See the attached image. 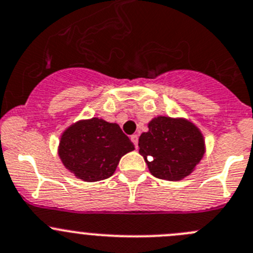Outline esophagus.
Listing matches in <instances>:
<instances>
[{
    "instance_id": "34e87169",
    "label": "esophagus",
    "mask_w": 253,
    "mask_h": 253,
    "mask_svg": "<svg viewBox=\"0 0 253 253\" xmlns=\"http://www.w3.org/2000/svg\"><path fill=\"white\" fill-rule=\"evenodd\" d=\"M131 141H132V142H133L134 147L137 148V146H138V134H132V136H131Z\"/></svg>"
}]
</instances>
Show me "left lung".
I'll return each instance as SVG.
<instances>
[{"label": "left lung", "instance_id": "1", "mask_svg": "<svg viewBox=\"0 0 253 253\" xmlns=\"http://www.w3.org/2000/svg\"><path fill=\"white\" fill-rule=\"evenodd\" d=\"M140 153L157 178L178 181L195 169L205 153L201 132L191 122L157 117L138 138Z\"/></svg>", "mask_w": 253, "mask_h": 253}]
</instances>
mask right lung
<instances>
[{
  "mask_svg": "<svg viewBox=\"0 0 253 253\" xmlns=\"http://www.w3.org/2000/svg\"><path fill=\"white\" fill-rule=\"evenodd\" d=\"M132 150L133 143L119 125L91 119L66 129L58 155L77 178L96 182L112 176L120 159Z\"/></svg>",
  "mask_w": 253,
  "mask_h": 253,
  "instance_id": "1",
  "label": "right lung"
}]
</instances>
